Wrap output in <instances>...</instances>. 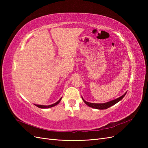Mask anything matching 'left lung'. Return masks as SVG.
Returning <instances> with one entry per match:
<instances>
[{"label":"left lung","instance_id":"1","mask_svg":"<svg viewBox=\"0 0 148 148\" xmlns=\"http://www.w3.org/2000/svg\"><path fill=\"white\" fill-rule=\"evenodd\" d=\"M126 94H127V92H125L123 96H122L121 97L117 98V99L112 100V101H109L108 102L103 103V104H96V103L88 102H86L85 100H84L83 98H82V99H83V101L85 102V104H86L87 106H88L89 107H92V108L97 109H106L107 108H109V107L112 106L113 105L115 104L116 103H117L120 100H122L123 98L124 97V96H125V95H126Z\"/></svg>","mask_w":148,"mask_h":148}]
</instances>
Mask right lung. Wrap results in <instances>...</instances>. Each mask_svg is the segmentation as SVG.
I'll return each mask as SVG.
<instances>
[{
    "label": "right lung",
    "instance_id": "obj_1",
    "mask_svg": "<svg viewBox=\"0 0 148 148\" xmlns=\"http://www.w3.org/2000/svg\"><path fill=\"white\" fill-rule=\"evenodd\" d=\"M61 99H62V97H61L59 101H58L57 102L54 103V104H53L49 105V106H43V105H37V104H35V106H37V107H39V108H42V109L49 108V107H53V106H55L57 105V104H59V103L60 102V101H61Z\"/></svg>",
    "mask_w": 148,
    "mask_h": 148
}]
</instances>
